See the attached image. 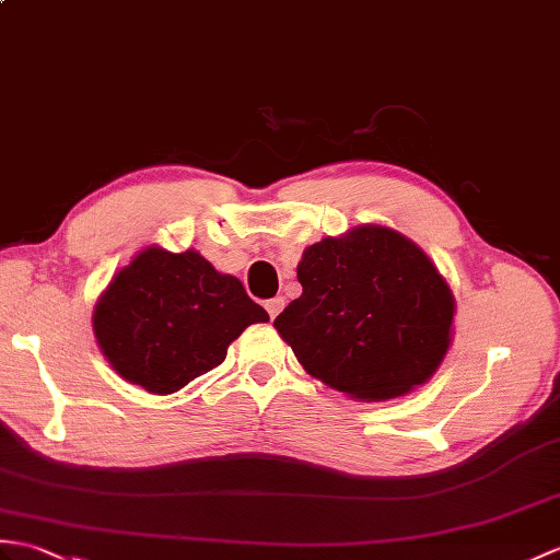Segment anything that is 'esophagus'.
<instances>
[{
	"label": "esophagus",
	"mask_w": 560,
	"mask_h": 560,
	"mask_svg": "<svg viewBox=\"0 0 560 560\" xmlns=\"http://www.w3.org/2000/svg\"><path fill=\"white\" fill-rule=\"evenodd\" d=\"M265 307H267V312H269V317L275 319L279 312L283 310V298H271V301H267L265 303Z\"/></svg>",
	"instance_id": "obj_1"
}]
</instances>
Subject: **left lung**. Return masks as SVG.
<instances>
[{
	"mask_svg": "<svg viewBox=\"0 0 560 560\" xmlns=\"http://www.w3.org/2000/svg\"><path fill=\"white\" fill-rule=\"evenodd\" d=\"M301 298L275 319L303 370L355 400H392L432 380L453 341L456 295L396 229L360 224L305 248Z\"/></svg>",
	"mask_w": 560,
	"mask_h": 560,
	"instance_id": "8db88e82",
	"label": "left lung"
}]
</instances>
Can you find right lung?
Here are the masks:
<instances>
[{"instance_id":"add662e5","label":"right lung","mask_w":560,"mask_h":560,"mask_svg":"<svg viewBox=\"0 0 560 560\" xmlns=\"http://www.w3.org/2000/svg\"><path fill=\"white\" fill-rule=\"evenodd\" d=\"M267 319L243 283L198 250L148 245L97 298L93 331L121 380L166 396L221 365L229 346Z\"/></svg>"}]
</instances>
